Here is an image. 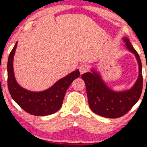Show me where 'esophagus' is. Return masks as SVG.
Returning a JSON list of instances; mask_svg holds the SVG:
<instances>
[{
    "instance_id": "esophagus-1",
    "label": "esophagus",
    "mask_w": 147,
    "mask_h": 147,
    "mask_svg": "<svg viewBox=\"0 0 147 147\" xmlns=\"http://www.w3.org/2000/svg\"><path fill=\"white\" fill-rule=\"evenodd\" d=\"M79 70L81 74H83V73H85V72H86L88 70V66L86 65V64H82V65L79 66Z\"/></svg>"
}]
</instances>
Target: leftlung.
<instances>
[{
  "label": "left lung",
  "instance_id": "1",
  "mask_svg": "<svg viewBox=\"0 0 147 147\" xmlns=\"http://www.w3.org/2000/svg\"><path fill=\"white\" fill-rule=\"evenodd\" d=\"M123 41L126 43V48L135 55L139 65V76L131 89L122 92L111 90L106 85L98 72L94 70L82 75L86 87L90 109L95 113L104 117L118 118L124 115L139 100L142 90L143 79L140 58L129 38H124Z\"/></svg>",
  "mask_w": 147,
  "mask_h": 147
}]
</instances>
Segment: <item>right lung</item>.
Returning a JSON list of instances; mask_svg holds the SVG:
<instances>
[{
    "label": "right lung",
    "instance_id": "add662e5",
    "mask_svg": "<svg viewBox=\"0 0 147 147\" xmlns=\"http://www.w3.org/2000/svg\"><path fill=\"white\" fill-rule=\"evenodd\" d=\"M17 46L15 44L7 62V85L11 97L25 112L36 116L49 115L61 107L67 89L80 75L79 70L59 79L52 87L41 92H32L20 86L16 82L13 70V59Z\"/></svg>",
    "mask_w": 147,
    "mask_h": 147
}]
</instances>
